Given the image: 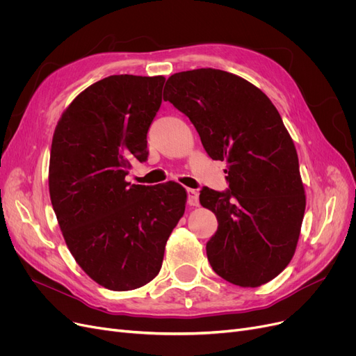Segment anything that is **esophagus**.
Segmentation results:
<instances>
[{
  "label": "esophagus",
  "instance_id": "1",
  "mask_svg": "<svg viewBox=\"0 0 356 356\" xmlns=\"http://www.w3.org/2000/svg\"><path fill=\"white\" fill-rule=\"evenodd\" d=\"M186 192H188V204H191V207H197V204H199V193L193 189H188Z\"/></svg>",
  "mask_w": 356,
  "mask_h": 356
}]
</instances>
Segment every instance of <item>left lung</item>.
Here are the masks:
<instances>
[{
  "instance_id": "obj_1",
  "label": "left lung",
  "mask_w": 356,
  "mask_h": 356,
  "mask_svg": "<svg viewBox=\"0 0 356 356\" xmlns=\"http://www.w3.org/2000/svg\"><path fill=\"white\" fill-rule=\"evenodd\" d=\"M164 101L191 120L203 148L227 161L229 188L200 191L216 215L208 241L213 271L241 287H258L291 261L306 209L294 143L263 90L219 69L179 72L167 79Z\"/></svg>"
}]
</instances>
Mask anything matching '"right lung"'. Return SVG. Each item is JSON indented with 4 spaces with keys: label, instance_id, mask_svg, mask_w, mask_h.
I'll list each match as a JSON object with an SVG mask.
<instances>
[{
    "label": "right lung",
    "instance_id": "obj_1",
    "mask_svg": "<svg viewBox=\"0 0 356 356\" xmlns=\"http://www.w3.org/2000/svg\"><path fill=\"white\" fill-rule=\"evenodd\" d=\"M163 76L112 74L73 99L54 129L49 192L66 245L81 268L114 291L159 274L165 242L184 213L176 181L131 184L148 157L147 133L161 105Z\"/></svg>",
    "mask_w": 356,
    "mask_h": 356
}]
</instances>
